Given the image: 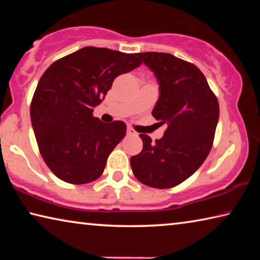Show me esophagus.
Segmentation results:
<instances>
[{
    "label": "esophagus",
    "instance_id": "esophagus-1",
    "mask_svg": "<svg viewBox=\"0 0 260 260\" xmlns=\"http://www.w3.org/2000/svg\"><path fill=\"white\" fill-rule=\"evenodd\" d=\"M127 134H128V135H133V136H136V135H138V132H136L134 128H133V127H127Z\"/></svg>",
    "mask_w": 260,
    "mask_h": 260
}]
</instances>
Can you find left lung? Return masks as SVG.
Here are the masks:
<instances>
[{
    "instance_id": "8db88e82",
    "label": "left lung",
    "mask_w": 260,
    "mask_h": 260,
    "mask_svg": "<svg viewBox=\"0 0 260 260\" xmlns=\"http://www.w3.org/2000/svg\"><path fill=\"white\" fill-rule=\"evenodd\" d=\"M159 82L152 116L166 125L161 139L140 134L143 149L131 157L135 178L146 186H178L200 169L212 148L219 103L201 70L166 52L136 54Z\"/></svg>"
}]
</instances>
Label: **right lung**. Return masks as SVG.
Here are the masks:
<instances>
[{"label":"right lung","instance_id":"1","mask_svg":"<svg viewBox=\"0 0 260 260\" xmlns=\"http://www.w3.org/2000/svg\"><path fill=\"white\" fill-rule=\"evenodd\" d=\"M142 64L136 54L85 47L54 61L37 86L30 120L43 160L72 184L102 175L107 159L126 135L125 122L93 116L114 79Z\"/></svg>","mask_w":260,"mask_h":260}]
</instances>
